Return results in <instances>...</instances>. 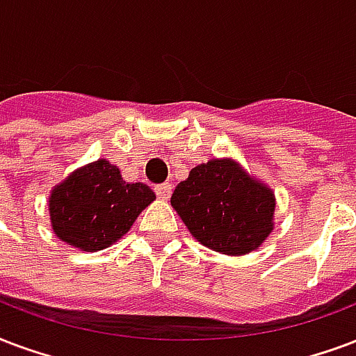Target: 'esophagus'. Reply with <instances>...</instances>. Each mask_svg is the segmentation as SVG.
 Segmentation results:
<instances>
[{
    "mask_svg": "<svg viewBox=\"0 0 356 356\" xmlns=\"http://www.w3.org/2000/svg\"><path fill=\"white\" fill-rule=\"evenodd\" d=\"M170 193H172V186L170 184H161V186H156V195H157V199H161V200H167L168 197H170Z\"/></svg>",
    "mask_w": 356,
    "mask_h": 356,
    "instance_id": "esophagus-1",
    "label": "esophagus"
}]
</instances>
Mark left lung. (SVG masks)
I'll return each mask as SVG.
<instances>
[{"instance_id":"left-lung-1","label":"left lung","mask_w":356,"mask_h":356,"mask_svg":"<svg viewBox=\"0 0 356 356\" xmlns=\"http://www.w3.org/2000/svg\"><path fill=\"white\" fill-rule=\"evenodd\" d=\"M170 204L197 242L223 255H248L274 231L276 195L231 157L191 168Z\"/></svg>"}]
</instances>
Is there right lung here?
I'll use <instances>...</instances> for the list:
<instances>
[{"label": "right lung", "instance_id": "obj_1", "mask_svg": "<svg viewBox=\"0 0 356 356\" xmlns=\"http://www.w3.org/2000/svg\"><path fill=\"white\" fill-rule=\"evenodd\" d=\"M156 193L146 184L122 178L106 159L76 168L52 188L48 213L61 242L82 251H101L129 231Z\"/></svg>", "mask_w": 356, "mask_h": 356}]
</instances>
